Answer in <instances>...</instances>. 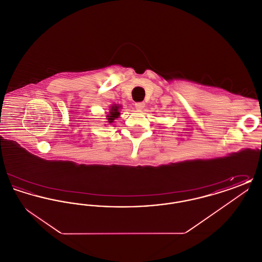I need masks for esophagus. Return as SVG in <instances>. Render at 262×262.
<instances>
[{
	"label": "esophagus",
	"instance_id": "34e87169",
	"mask_svg": "<svg viewBox=\"0 0 262 262\" xmlns=\"http://www.w3.org/2000/svg\"><path fill=\"white\" fill-rule=\"evenodd\" d=\"M135 105H136V108H137L138 111H141L145 107V103L144 102H137Z\"/></svg>",
	"mask_w": 262,
	"mask_h": 262
}]
</instances>
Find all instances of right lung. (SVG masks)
Here are the masks:
<instances>
[{
  "mask_svg": "<svg viewBox=\"0 0 262 262\" xmlns=\"http://www.w3.org/2000/svg\"><path fill=\"white\" fill-rule=\"evenodd\" d=\"M120 116V113H119V107L117 106V105H114L111 107V109H110V113H109V115H107L106 117H107V120H108V122L109 123H113L114 122V120L116 119V118H118Z\"/></svg>",
  "mask_w": 262,
  "mask_h": 262,
  "instance_id": "1",
  "label": "right lung"
}]
</instances>
